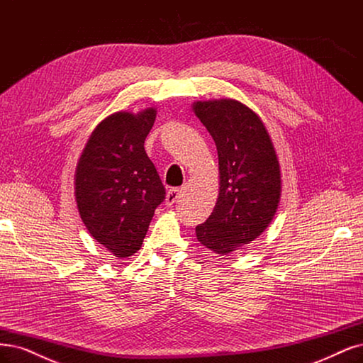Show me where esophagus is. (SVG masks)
Listing matches in <instances>:
<instances>
[{"mask_svg": "<svg viewBox=\"0 0 363 363\" xmlns=\"http://www.w3.org/2000/svg\"><path fill=\"white\" fill-rule=\"evenodd\" d=\"M180 189L179 187H172V189H169L168 192H167V198H165V203H167V206H172L174 203L177 201L179 199V196H180Z\"/></svg>", "mask_w": 363, "mask_h": 363, "instance_id": "34e87169", "label": "esophagus"}]
</instances>
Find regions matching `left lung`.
Returning a JSON list of instances; mask_svg holds the SVG:
<instances>
[{
	"label": "left lung",
	"mask_w": 363,
	"mask_h": 363,
	"mask_svg": "<svg viewBox=\"0 0 363 363\" xmlns=\"http://www.w3.org/2000/svg\"><path fill=\"white\" fill-rule=\"evenodd\" d=\"M195 116L213 138L219 159V196L195 228L210 251L228 255L251 243L272 222L281 198V169L264 123L246 105L195 102Z\"/></svg>",
	"instance_id": "1"
}]
</instances>
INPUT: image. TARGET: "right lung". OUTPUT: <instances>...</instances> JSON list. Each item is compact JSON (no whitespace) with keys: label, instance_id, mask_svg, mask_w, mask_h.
<instances>
[{"label":"right lung","instance_id":"1","mask_svg":"<svg viewBox=\"0 0 363 363\" xmlns=\"http://www.w3.org/2000/svg\"><path fill=\"white\" fill-rule=\"evenodd\" d=\"M156 109L116 112L93 130L74 172V198L94 240L117 258L140 251L165 187L144 141Z\"/></svg>","mask_w":363,"mask_h":363}]
</instances>
